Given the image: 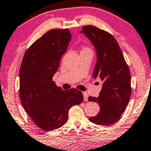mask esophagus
<instances>
[{
	"label": "esophagus",
	"instance_id": "obj_1",
	"mask_svg": "<svg viewBox=\"0 0 151 151\" xmlns=\"http://www.w3.org/2000/svg\"><path fill=\"white\" fill-rule=\"evenodd\" d=\"M83 99L85 101H88V94H87L86 92H83Z\"/></svg>",
	"mask_w": 151,
	"mask_h": 151
}]
</instances>
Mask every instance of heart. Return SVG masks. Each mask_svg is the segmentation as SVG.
Segmentation results:
<instances>
[{
    "label": "heart",
    "instance_id": "obj_1",
    "mask_svg": "<svg viewBox=\"0 0 151 151\" xmlns=\"http://www.w3.org/2000/svg\"><path fill=\"white\" fill-rule=\"evenodd\" d=\"M84 49H89V48H85ZM84 49H83V50H84Z\"/></svg>",
    "mask_w": 151,
    "mask_h": 151
}]
</instances>
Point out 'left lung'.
<instances>
[{"label":"left lung","mask_w":151,"mask_h":151,"mask_svg":"<svg viewBox=\"0 0 151 151\" xmlns=\"http://www.w3.org/2000/svg\"><path fill=\"white\" fill-rule=\"evenodd\" d=\"M83 33L94 45L96 63L93 77L103 81L99 97L90 96L89 101L100 106L96 116L89 118L94 124L108 126L121 118L131 94V74L117 41L111 34L94 26L83 27Z\"/></svg>","instance_id":"obj_1"}]
</instances>
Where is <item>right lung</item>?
Listing matches in <instances>:
<instances>
[{
  "mask_svg": "<svg viewBox=\"0 0 151 151\" xmlns=\"http://www.w3.org/2000/svg\"><path fill=\"white\" fill-rule=\"evenodd\" d=\"M70 40L68 29L48 31L27 49L21 63V103L33 122L44 131L62 127L68 120L70 108L83 100L81 91L75 88L64 91L52 81Z\"/></svg>",
  "mask_w": 151,
  "mask_h": 151,
  "instance_id": "right-lung-1",
  "label": "right lung"
}]
</instances>
